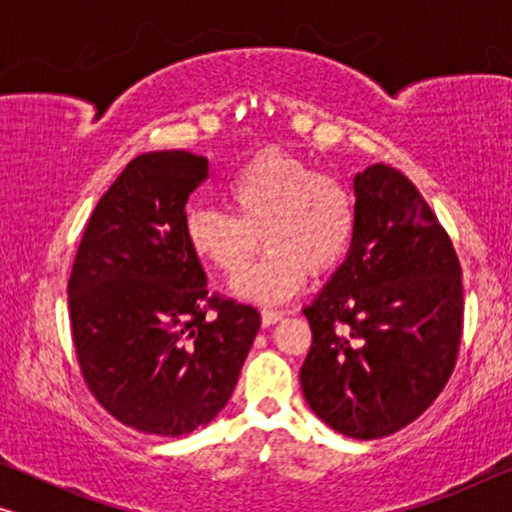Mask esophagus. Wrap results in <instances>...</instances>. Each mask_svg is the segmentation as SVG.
I'll return each instance as SVG.
<instances>
[{
	"mask_svg": "<svg viewBox=\"0 0 512 512\" xmlns=\"http://www.w3.org/2000/svg\"><path fill=\"white\" fill-rule=\"evenodd\" d=\"M284 317V312H279V310H261V319H263V326H272V324H277L279 319Z\"/></svg>",
	"mask_w": 512,
	"mask_h": 512,
	"instance_id": "1",
	"label": "esophagus"
}]
</instances>
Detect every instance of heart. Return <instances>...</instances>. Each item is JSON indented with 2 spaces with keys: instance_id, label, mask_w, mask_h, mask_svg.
<instances>
[{
  "instance_id": "1",
  "label": "heart",
  "mask_w": 512,
  "mask_h": 512,
  "mask_svg": "<svg viewBox=\"0 0 512 512\" xmlns=\"http://www.w3.org/2000/svg\"><path fill=\"white\" fill-rule=\"evenodd\" d=\"M226 195L235 216L193 207L184 235L202 261L226 275L244 270L261 237L265 256L233 282L237 296L254 303L275 305L296 296L307 270L328 272L352 240V191L291 153H258L235 174Z\"/></svg>"
}]
</instances>
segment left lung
Returning a JSON list of instances; mask_svg holds the SVG:
<instances>
[{
    "mask_svg": "<svg viewBox=\"0 0 512 512\" xmlns=\"http://www.w3.org/2000/svg\"><path fill=\"white\" fill-rule=\"evenodd\" d=\"M354 195L352 247L303 310L300 387L321 422L373 440L415 422L450 380L464 286L450 235L405 174L370 165Z\"/></svg>",
    "mask_w": 512,
    "mask_h": 512,
    "instance_id": "left-lung-1",
    "label": "left lung"
}]
</instances>
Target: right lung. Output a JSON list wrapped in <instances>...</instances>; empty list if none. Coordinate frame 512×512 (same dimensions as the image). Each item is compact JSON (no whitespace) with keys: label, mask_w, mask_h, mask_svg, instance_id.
Instances as JSON below:
<instances>
[{"label":"right lung","mask_w":512,"mask_h":512,"mask_svg":"<svg viewBox=\"0 0 512 512\" xmlns=\"http://www.w3.org/2000/svg\"><path fill=\"white\" fill-rule=\"evenodd\" d=\"M207 174L188 151L130 160L93 209L67 286L88 389L153 436H186L226 408L261 326L251 305L209 293L186 242L188 195Z\"/></svg>","instance_id":"add662e5"}]
</instances>
